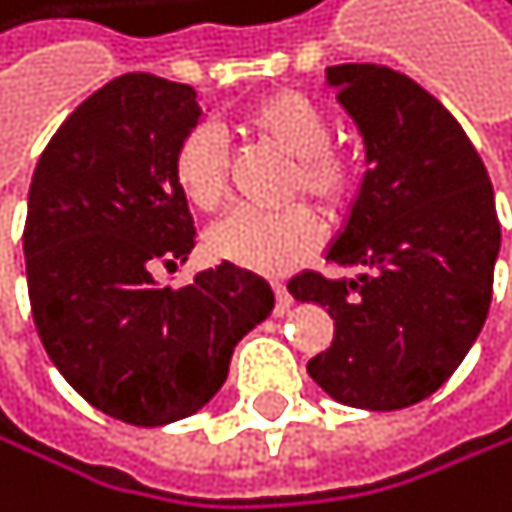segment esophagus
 <instances>
[{
    "mask_svg": "<svg viewBox=\"0 0 512 512\" xmlns=\"http://www.w3.org/2000/svg\"><path fill=\"white\" fill-rule=\"evenodd\" d=\"M273 292H277V314H286L292 308V295L283 283H273Z\"/></svg>",
    "mask_w": 512,
    "mask_h": 512,
    "instance_id": "obj_1",
    "label": "esophagus"
}]
</instances>
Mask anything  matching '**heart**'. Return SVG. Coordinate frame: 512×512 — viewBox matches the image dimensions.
Masks as SVG:
<instances>
[{
  "label": "heart",
  "mask_w": 512,
  "mask_h": 512,
  "mask_svg": "<svg viewBox=\"0 0 512 512\" xmlns=\"http://www.w3.org/2000/svg\"><path fill=\"white\" fill-rule=\"evenodd\" d=\"M248 135L277 147L292 160L286 198H311L330 217L352 204L359 191V163L343 147L330 144L327 112L295 90L251 103L242 116ZM172 179L185 201L198 210H217L226 198V160L210 128H191L172 153ZM324 242V226L305 204L283 210H232L207 232V251L217 261L254 273H283L308 261Z\"/></svg>",
  "instance_id": "heart-1"
}]
</instances>
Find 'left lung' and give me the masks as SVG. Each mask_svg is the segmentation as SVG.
Instances as JSON below:
<instances>
[{"label":"left lung","mask_w":512,"mask_h":512,"mask_svg":"<svg viewBox=\"0 0 512 512\" xmlns=\"http://www.w3.org/2000/svg\"><path fill=\"white\" fill-rule=\"evenodd\" d=\"M327 84L365 144L368 172L327 261L352 280L299 273L292 299L333 318L308 362L336 403L393 412L428 400L466 359L491 308L500 223L478 150L441 100L387 65H330Z\"/></svg>","instance_id":"8db88e82"}]
</instances>
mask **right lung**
Masks as SVG:
<instances>
[{
	"label": "right lung",
	"mask_w": 512,
	"mask_h": 512,
	"mask_svg": "<svg viewBox=\"0 0 512 512\" xmlns=\"http://www.w3.org/2000/svg\"><path fill=\"white\" fill-rule=\"evenodd\" d=\"M198 122L194 87L122 75L62 122L27 194L40 343L90 406L138 428L204 409L235 343L273 311L270 283L226 261L182 289L153 280L194 248L172 153Z\"/></svg>",
	"instance_id": "add662e5"
}]
</instances>
